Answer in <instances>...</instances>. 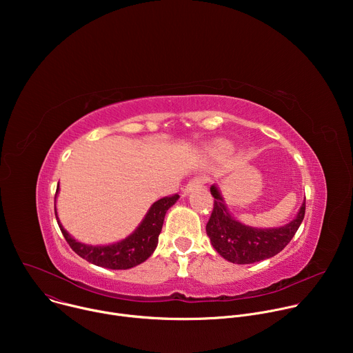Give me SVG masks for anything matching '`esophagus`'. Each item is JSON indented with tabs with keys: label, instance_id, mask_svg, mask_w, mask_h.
Listing matches in <instances>:
<instances>
[{
	"label": "esophagus",
	"instance_id": "34e87169",
	"mask_svg": "<svg viewBox=\"0 0 353 353\" xmlns=\"http://www.w3.org/2000/svg\"><path fill=\"white\" fill-rule=\"evenodd\" d=\"M204 184H205V179H203V177H195V179H192V180L188 181V184L184 187L183 192H184V195H188L191 191H194V190H196V188H203Z\"/></svg>",
	"mask_w": 353,
	"mask_h": 353
}]
</instances>
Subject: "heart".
<instances>
[{
  "mask_svg": "<svg viewBox=\"0 0 353 353\" xmlns=\"http://www.w3.org/2000/svg\"><path fill=\"white\" fill-rule=\"evenodd\" d=\"M219 148H221V149H226V148H228V146H226V145H225V143H219Z\"/></svg>",
  "mask_w": 353,
  "mask_h": 353,
  "instance_id": "obj_1",
  "label": "heart"
}]
</instances>
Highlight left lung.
Masks as SVG:
<instances>
[{
    "instance_id": "obj_1",
    "label": "left lung",
    "mask_w": 353,
    "mask_h": 353,
    "mask_svg": "<svg viewBox=\"0 0 353 353\" xmlns=\"http://www.w3.org/2000/svg\"><path fill=\"white\" fill-rule=\"evenodd\" d=\"M214 211L207 234L218 254L233 264H253L276 256L293 239L305 218L306 199L296 218L281 228H253L239 222L228 210L218 185H211Z\"/></svg>"
}]
</instances>
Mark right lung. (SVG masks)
I'll use <instances>...</instances> for the list:
<instances>
[{"mask_svg": "<svg viewBox=\"0 0 353 353\" xmlns=\"http://www.w3.org/2000/svg\"><path fill=\"white\" fill-rule=\"evenodd\" d=\"M59 190H60V185H57L56 198H57ZM177 199H179L177 194L158 199L157 203L150 205L142 222L130 236L108 245H92V244H85L75 240L61 225L57 215V208H54V211H56L57 223L61 229L63 236L65 237L70 247L79 257L85 259L86 261L97 267L110 268V270H128L139 265L141 263L146 261L150 256H152V253L158 245L165 215L168 210L174 205Z\"/></svg>", "mask_w": 353, "mask_h": 353, "instance_id": "1", "label": "right lung"}]
</instances>
